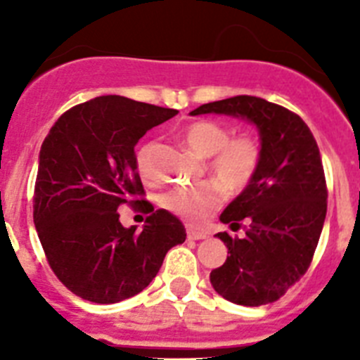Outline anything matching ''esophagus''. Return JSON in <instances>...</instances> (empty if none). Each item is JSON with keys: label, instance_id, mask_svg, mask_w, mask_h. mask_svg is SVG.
<instances>
[{"label": "esophagus", "instance_id": "34e87169", "mask_svg": "<svg viewBox=\"0 0 360 360\" xmlns=\"http://www.w3.org/2000/svg\"><path fill=\"white\" fill-rule=\"evenodd\" d=\"M207 236V232L196 231V229H187V238H189V240H205Z\"/></svg>", "mask_w": 360, "mask_h": 360}]
</instances>
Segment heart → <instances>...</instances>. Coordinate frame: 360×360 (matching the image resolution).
<instances>
[{"label": "heart", "mask_w": 360, "mask_h": 360, "mask_svg": "<svg viewBox=\"0 0 360 360\" xmlns=\"http://www.w3.org/2000/svg\"><path fill=\"white\" fill-rule=\"evenodd\" d=\"M182 141L198 158H211L207 164L211 176L232 193L243 189L250 182L259 164V146L252 136L240 135L231 139L229 129L214 120L187 124L182 131ZM151 157L153 142L144 144L136 153V167L144 180L155 178ZM219 186H176L162 196V205L189 224H203L224 200Z\"/></svg>", "instance_id": "b5f03b06"}]
</instances>
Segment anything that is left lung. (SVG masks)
I'll list each match as a JSON object with an SVG mask.
<instances>
[{"mask_svg": "<svg viewBox=\"0 0 360 360\" xmlns=\"http://www.w3.org/2000/svg\"><path fill=\"white\" fill-rule=\"evenodd\" d=\"M205 113L254 124L262 144L256 173L219 216L232 229L241 219L250 225L243 238L216 234L229 252L211 285L231 303H274L307 272L323 231L328 193L319 148L301 117L265 98L238 95L191 111Z\"/></svg>", "mask_w": 360, "mask_h": 360, "instance_id": "left-lung-1", "label": "left lung"}]
</instances>
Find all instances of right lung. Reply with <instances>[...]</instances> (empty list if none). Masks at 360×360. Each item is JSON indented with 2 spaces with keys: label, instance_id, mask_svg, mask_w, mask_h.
Wrapping results in <instances>:
<instances>
[{
  "label": "right lung",
  "instance_id": "right-lung-1",
  "mask_svg": "<svg viewBox=\"0 0 360 360\" xmlns=\"http://www.w3.org/2000/svg\"><path fill=\"white\" fill-rule=\"evenodd\" d=\"M176 110L104 95L63 113L39 151L34 224L53 274L68 290L98 304L144 290L186 227L158 209L142 232L122 227V203L144 205L135 146Z\"/></svg>",
  "mask_w": 360,
  "mask_h": 360
}]
</instances>
